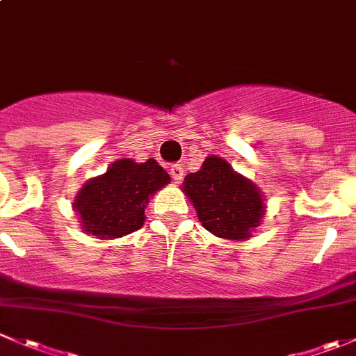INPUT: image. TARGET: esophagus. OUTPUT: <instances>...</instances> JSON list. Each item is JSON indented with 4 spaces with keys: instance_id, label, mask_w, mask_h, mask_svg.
Masks as SVG:
<instances>
[{
    "instance_id": "1",
    "label": "esophagus",
    "mask_w": 356,
    "mask_h": 356,
    "mask_svg": "<svg viewBox=\"0 0 356 356\" xmlns=\"http://www.w3.org/2000/svg\"><path fill=\"white\" fill-rule=\"evenodd\" d=\"M170 175L175 182H181L182 177H184V168L181 165H172L170 167Z\"/></svg>"
}]
</instances>
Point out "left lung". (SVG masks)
<instances>
[{"mask_svg":"<svg viewBox=\"0 0 356 356\" xmlns=\"http://www.w3.org/2000/svg\"><path fill=\"white\" fill-rule=\"evenodd\" d=\"M182 191L196 208L201 225L217 238L245 241L265 215L257 184L220 156L204 158L198 172L186 175Z\"/></svg>","mask_w":356,"mask_h":356,"instance_id":"8db88e82","label":"left lung"}]
</instances>
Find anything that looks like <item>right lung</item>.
Returning a JSON list of instances; mask_svg holds the SVG:
<instances>
[{
  "label": "right lung",
  "mask_w": 356,
  "mask_h": 356,
  "mask_svg": "<svg viewBox=\"0 0 356 356\" xmlns=\"http://www.w3.org/2000/svg\"><path fill=\"white\" fill-rule=\"evenodd\" d=\"M168 182L170 175L153 158L145 163L124 158L103 175L89 179L72 207L86 234L122 238L143 227L149 198Z\"/></svg>",
  "instance_id": "obj_1"
}]
</instances>
